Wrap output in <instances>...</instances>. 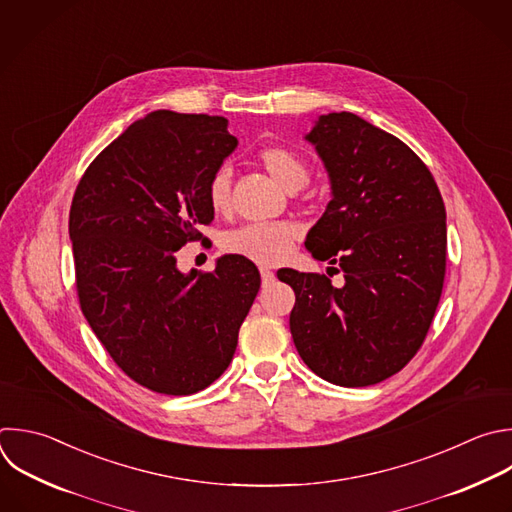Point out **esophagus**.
Returning <instances> with one entry per match:
<instances>
[{
	"label": "esophagus",
	"mask_w": 512,
	"mask_h": 512,
	"mask_svg": "<svg viewBox=\"0 0 512 512\" xmlns=\"http://www.w3.org/2000/svg\"><path fill=\"white\" fill-rule=\"evenodd\" d=\"M259 271H261V279H263V285H269V283H273V281H275V273H273L271 269H267V267H261Z\"/></svg>",
	"instance_id": "1"
}]
</instances>
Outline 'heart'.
Returning a JSON list of instances; mask_svg holds the SVG:
<instances>
[{
  "mask_svg": "<svg viewBox=\"0 0 512 512\" xmlns=\"http://www.w3.org/2000/svg\"><path fill=\"white\" fill-rule=\"evenodd\" d=\"M259 160L267 168L271 179L285 191L293 185H305L307 181L305 162L287 148H265L259 152ZM229 199L231 175L227 168H219L209 181L207 201L213 211L221 213L229 207ZM297 237L299 229L291 223H257L227 233L223 239V249L259 265H275L287 259Z\"/></svg>",
  "mask_w": 512,
  "mask_h": 512,
  "instance_id": "obj_1",
  "label": "heart"
}]
</instances>
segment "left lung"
I'll use <instances>...</instances> for the list:
<instances>
[{"mask_svg":"<svg viewBox=\"0 0 512 512\" xmlns=\"http://www.w3.org/2000/svg\"><path fill=\"white\" fill-rule=\"evenodd\" d=\"M305 140L331 187L305 247L339 265L344 285L295 269L277 273L295 291L293 344L319 378L374 386L398 374L428 333L444 283L446 209L426 164L358 114H321Z\"/></svg>","mask_w":512,"mask_h":512,"instance_id":"8db88e82","label":"left lung"}]
</instances>
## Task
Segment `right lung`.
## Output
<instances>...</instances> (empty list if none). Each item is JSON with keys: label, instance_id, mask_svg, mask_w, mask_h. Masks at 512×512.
Wrapping results in <instances>:
<instances>
[{"label": "right lung", "instance_id": "obj_1", "mask_svg": "<svg viewBox=\"0 0 512 512\" xmlns=\"http://www.w3.org/2000/svg\"><path fill=\"white\" fill-rule=\"evenodd\" d=\"M229 120L154 110L86 168L70 209L80 307L136 384L166 396L211 386L231 364L261 275L239 255L183 273L177 251L213 221L211 177L237 148Z\"/></svg>", "mask_w": 512, "mask_h": 512}]
</instances>
